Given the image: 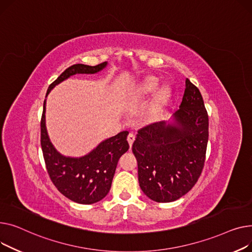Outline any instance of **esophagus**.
<instances>
[{"mask_svg": "<svg viewBox=\"0 0 252 252\" xmlns=\"http://www.w3.org/2000/svg\"><path fill=\"white\" fill-rule=\"evenodd\" d=\"M134 140H135V136L133 135L132 133H129L128 136H127V141H128V143H129V146H130V147L132 146V144H133V142H134Z\"/></svg>", "mask_w": 252, "mask_h": 252, "instance_id": "1", "label": "esophagus"}]
</instances>
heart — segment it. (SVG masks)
Segmentation results:
<instances>
[{
  "mask_svg": "<svg viewBox=\"0 0 252 252\" xmlns=\"http://www.w3.org/2000/svg\"><path fill=\"white\" fill-rule=\"evenodd\" d=\"M158 85V80L156 78L147 79L144 82V84L141 86V88H140V94H143V95L150 94H152V93L157 91ZM164 99H165V92H160L158 94V95L157 96L156 102H155V105H154V107L152 109V113L153 114H155V113H157L158 111V109H159L160 105L162 103V101H164Z\"/></svg>",
  "mask_w": 252,
  "mask_h": 252,
  "instance_id": "1",
  "label": "heart"
}]
</instances>
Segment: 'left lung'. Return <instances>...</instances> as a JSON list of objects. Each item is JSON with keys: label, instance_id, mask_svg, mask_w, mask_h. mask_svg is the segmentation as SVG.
<instances>
[{"label": "left lung", "instance_id": "1", "mask_svg": "<svg viewBox=\"0 0 252 252\" xmlns=\"http://www.w3.org/2000/svg\"><path fill=\"white\" fill-rule=\"evenodd\" d=\"M175 124L157 122L138 130L132 145L143 193L157 202L179 199L201 175L209 140V115L198 88L187 78Z\"/></svg>", "mask_w": 252, "mask_h": 252}]
</instances>
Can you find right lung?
<instances>
[{
	"instance_id": "right-lung-1",
	"label": "right lung",
	"mask_w": 252,
	"mask_h": 252,
	"mask_svg": "<svg viewBox=\"0 0 252 252\" xmlns=\"http://www.w3.org/2000/svg\"><path fill=\"white\" fill-rule=\"evenodd\" d=\"M107 62L96 66L75 64L67 68L48 88L51 90L77 73L94 74L102 70ZM46 99L40 120V144L50 179L56 188L70 200L92 204L105 197L111 189L118 160L125 154L129 144L128 131L120 132L114 137L102 141L96 149L82 158H66L59 154L51 143L46 129Z\"/></svg>"
}]
</instances>
